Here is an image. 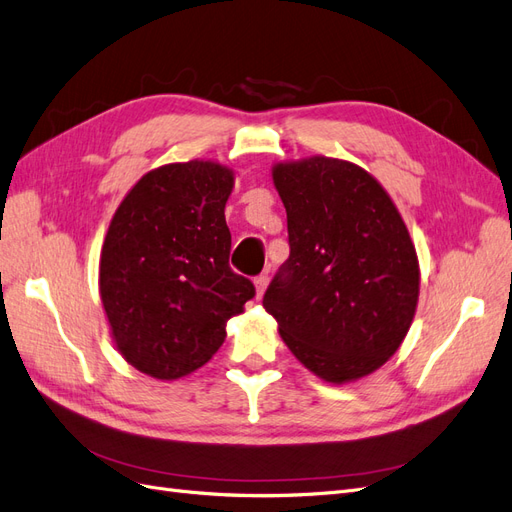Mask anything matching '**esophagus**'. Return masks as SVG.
<instances>
[{
	"mask_svg": "<svg viewBox=\"0 0 512 512\" xmlns=\"http://www.w3.org/2000/svg\"><path fill=\"white\" fill-rule=\"evenodd\" d=\"M267 284H269V275H258L254 280V286H256V299H262V294H265L267 290Z\"/></svg>",
	"mask_w": 512,
	"mask_h": 512,
	"instance_id": "1",
	"label": "esophagus"
}]
</instances>
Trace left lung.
Wrapping results in <instances>:
<instances>
[{
	"instance_id": "1",
	"label": "left lung",
	"mask_w": 512,
	"mask_h": 512,
	"mask_svg": "<svg viewBox=\"0 0 512 512\" xmlns=\"http://www.w3.org/2000/svg\"><path fill=\"white\" fill-rule=\"evenodd\" d=\"M273 183L290 256L262 305L318 378H363L397 352L416 312L421 273L408 228L382 185L352 162L275 164Z\"/></svg>"
}]
</instances>
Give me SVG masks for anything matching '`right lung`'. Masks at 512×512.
Returning <instances> with one entry per match:
<instances>
[{
	"label": "right lung",
	"mask_w": 512,
	"mask_h": 512,
	"mask_svg": "<svg viewBox=\"0 0 512 512\" xmlns=\"http://www.w3.org/2000/svg\"><path fill=\"white\" fill-rule=\"evenodd\" d=\"M232 170L192 160L151 170L121 200L100 254V297L132 367L177 380L203 367L256 288L230 269Z\"/></svg>",
	"instance_id": "add662e5"
}]
</instances>
